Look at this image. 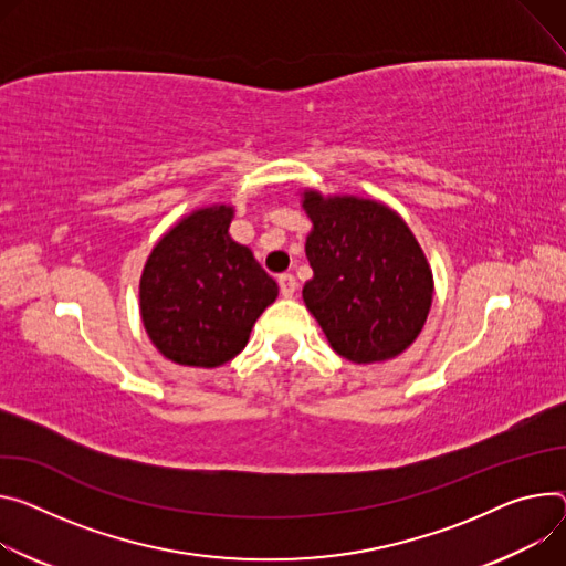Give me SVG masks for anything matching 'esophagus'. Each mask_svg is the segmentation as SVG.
Here are the masks:
<instances>
[{"mask_svg":"<svg viewBox=\"0 0 566 566\" xmlns=\"http://www.w3.org/2000/svg\"><path fill=\"white\" fill-rule=\"evenodd\" d=\"M280 291H282L284 297H293L295 291H297V280L293 275H289V273L280 275Z\"/></svg>","mask_w":566,"mask_h":566,"instance_id":"esophagus-1","label":"esophagus"}]
</instances>
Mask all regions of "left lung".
<instances>
[{"instance_id": "left-lung-1", "label": "left lung", "mask_w": 566, "mask_h": 566, "mask_svg": "<svg viewBox=\"0 0 566 566\" xmlns=\"http://www.w3.org/2000/svg\"><path fill=\"white\" fill-rule=\"evenodd\" d=\"M300 202L312 221L306 310L347 361H390L416 343L431 312L433 271L420 241L375 198L302 189Z\"/></svg>"}]
</instances>
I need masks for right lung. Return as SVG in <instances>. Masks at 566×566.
I'll list each match as a JSON object with an SVG mask.
<instances>
[{"label": "right lung", "mask_w": 566, "mask_h": 566, "mask_svg": "<svg viewBox=\"0 0 566 566\" xmlns=\"http://www.w3.org/2000/svg\"><path fill=\"white\" fill-rule=\"evenodd\" d=\"M232 219V205H205L174 223L146 256L142 323L150 343L178 366L232 361L280 293L252 250L230 237Z\"/></svg>", "instance_id": "right-lung-1"}]
</instances>
